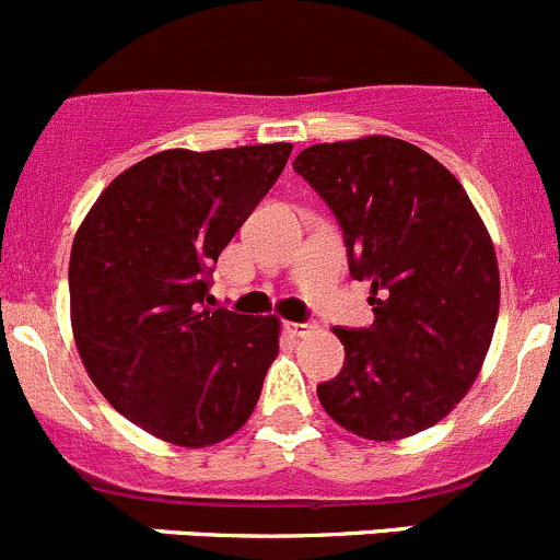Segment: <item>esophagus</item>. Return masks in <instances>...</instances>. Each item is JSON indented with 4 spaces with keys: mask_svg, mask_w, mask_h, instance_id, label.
I'll return each instance as SVG.
<instances>
[{
    "mask_svg": "<svg viewBox=\"0 0 560 560\" xmlns=\"http://www.w3.org/2000/svg\"><path fill=\"white\" fill-rule=\"evenodd\" d=\"M285 329H289L294 338H305V335H311L313 329H316V324L313 322H289L285 324Z\"/></svg>",
    "mask_w": 560,
    "mask_h": 560,
    "instance_id": "1",
    "label": "esophagus"
}]
</instances>
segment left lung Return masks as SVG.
<instances>
[{
	"label": "left lung",
	"mask_w": 560,
	"mask_h": 560,
	"mask_svg": "<svg viewBox=\"0 0 560 560\" xmlns=\"http://www.w3.org/2000/svg\"><path fill=\"white\" fill-rule=\"evenodd\" d=\"M294 170L332 209L374 305L369 329L335 327L346 360L318 401L365 440L418 434L467 396L492 343L500 275L487 225L454 173L396 137L311 145Z\"/></svg>",
	"instance_id": "1"
}]
</instances>
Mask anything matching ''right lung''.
Instances as JSON below:
<instances>
[{
	"label": "right lung",
	"instance_id": "1",
	"mask_svg": "<svg viewBox=\"0 0 560 560\" xmlns=\"http://www.w3.org/2000/svg\"><path fill=\"white\" fill-rule=\"evenodd\" d=\"M291 142L153 153L79 225L71 327L101 396L180 448L236 434L280 351V318L209 307L217 258L271 189Z\"/></svg>",
	"mask_w": 560,
	"mask_h": 560
}]
</instances>
